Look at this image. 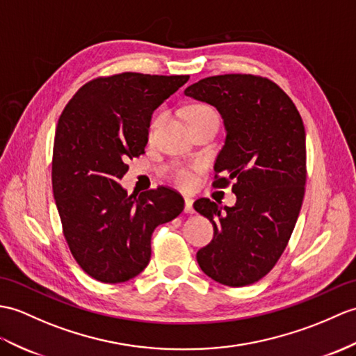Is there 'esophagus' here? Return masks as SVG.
Listing matches in <instances>:
<instances>
[{"instance_id": "34e87169", "label": "esophagus", "mask_w": 356, "mask_h": 356, "mask_svg": "<svg viewBox=\"0 0 356 356\" xmlns=\"http://www.w3.org/2000/svg\"><path fill=\"white\" fill-rule=\"evenodd\" d=\"M185 212L186 213H194V200L191 197L185 198Z\"/></svg>"}]
</instances>
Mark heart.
<instances>
[{"label":"heart","mask_w":356,"mask_h":356,"mask_svg":"<svg viewBox=\"0 0 356 356\" xmlns=\"http://www.w3.org/2000/svg\"><path fill=\"white\" fill-rule=\"evenodd\" d=\"M203 118H217L218 120L216 111H213L212 107L208 104H195L188 111V121H197V120H203ZM162 120H163L162 113L156 115V117L150 122V131H154L156 129H158ZM172 180H175L176 184L181 188H189L194 184L195 177L193 175V171L189 168H179L172 172Z\"/></svg>","instance_id":"heart-1"}]
</instances>
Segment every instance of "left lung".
Segmentation results:
<instances>
[{"instance_id":"1","label":"left lung","mask_w":356,"mask_h":356,"mask_svg":"<svg viewBox=\"0 0 356 356\" xmlns=\"http://www.w3.org/2000/svg\"><path fill=\"white\" fill-rule=\"evenodd\" d=\"M185 95L221 113L226 140L213 186L234 180L232 208L198 198L194 209L213 226L212 241L197 252L211 279L227 286L258 282L290 241L307 184V136L293 100L270 79L253 74L206 77Z\"/></svg>"}]
</instances>
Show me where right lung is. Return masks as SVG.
<instances>
[{
  "mask_svg": "<svg viewBox=\"0 0 356 356\" xmlns=\"http://www.w3.org/2000/svg\"><path fill=\"white\" fill-rule=\"evenodd\" d=\"M189 76L121 72L81 86L56 127L51 180L70 250L90 277L121 284L143 271L152 235L185 202L159 186L129 195L118 180L127 159L144 154L152 113Z\"/></svg>",
  "mask_w": 356,
  "mask_h": 356,
  "instance_id": "obj_1",
  "label": "right lung"
}]
</instances>
